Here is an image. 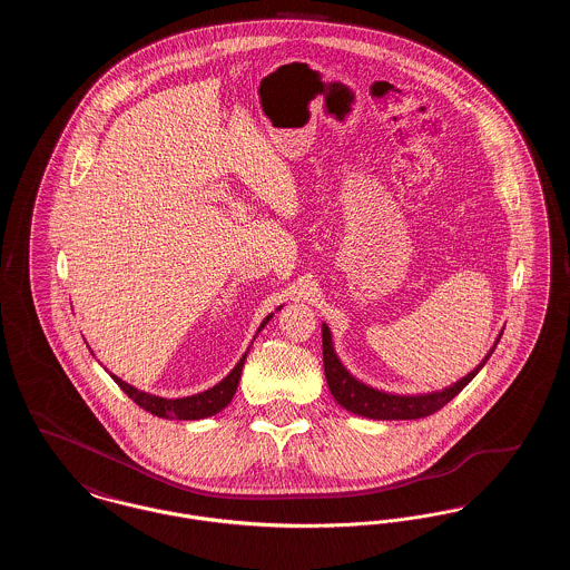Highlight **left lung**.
I'll return each instance as SVG.
<instances>
[{
    "label": "left lung",
    "instance_id": "8db88e82",
    "mask_svg": "<svg viewBox=\"0 0 570 570\" xmlns=\"http://www.w3.org/2000/svg\"><path fill=\"white\" fill-rule=\"evenodd\" d=\"M498 342H500V337L495 340L488 356L465 379L455 382L453 386H446L435 393H425V395H393V393L372 389V386L363 384L361 380L354 379L353 374L337 358V354L333 351V342H331V331H328V326L323 325V361H325L326 384H328L335 402L358 416L379 419V421L423 419V416L434 414L440 407L446 406L461 389L483 370L489 356L495 351Z\"/></svg>",
    "mask_w": 570,
    "mask_h": 570
}]
</instances>
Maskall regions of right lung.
<instances>
[{
  "instance_id": "1",
  "label": "right lung",
  "mask_w": 570,
  "mask_h": 570,
  "mask_svg": "<svg viewBox=\"0 0 570 570\" xmlns=\"http://www.w3.org/2000/svg\"><path fill=\"white\" fill-rule=\"evenodd\" d=\"M273 314H269L263 325L258 326V331H263V326L267 325L272 321ZM245 356L247 353L239 358V363L233 367V372L217 382L216 386L198 393V395H190V397H179V400H166V397H158V395H149L145 391H138L132 384L124 382L121 379H117L115 374H110V379L115 380L121 391L151 414L160 416V419H177V421H198V419H207V416H214L222 407L228 406L235 391H237V384L242 379V370H244Z\"/></svg>"
}]
</instances>
